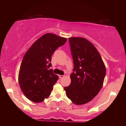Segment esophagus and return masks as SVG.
<instances>
[{
    "label": "esophagus",
    "instance_id": "34e87169",
    "mask_svg": "<svg viewBox=\"0 0 126 126\" xmlns=\"http://www.w3.org/2000/svg\"><path fill=\"white\" fill-rule=\"evenodd\" d=\"M59 78H63L64 77V76H63V75H59Z\"/></svg>",
    "mask_w": 126,
    "mask_h": 126
}]
</instances>
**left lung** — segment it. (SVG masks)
<instances>
[{"instance_id": "8db88e82", "label": "left lung", "mask_w": 126, "mask_h": 126, "mask_svg": "<svg viewBox=\"0 0 126 126\" xmlns=\"http://www.w3.org/2000/svg\"><path fill=\"white\" fill-rule=\"evenodd\" d=\"M69 41L74 62L71 83L64 90L68 98L77 105L92 101L103 86L105 65L96 48L86 38L70 37Z\"/></svg>"}]
</instances>
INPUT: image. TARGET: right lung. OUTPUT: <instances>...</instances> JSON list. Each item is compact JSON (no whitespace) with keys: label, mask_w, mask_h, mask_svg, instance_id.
<instances>
[{"label":"right lung","mask_w":126,"mask_h":126,"mask_svg":"<svg viewBox=\"0 0 126 126\" xmlns=\"http://www.w3.org/2000/svg\"><path fill=\"white\" fill-rule=\"evenodd\" d=\"M67 38L46 33L31 46L24 55L18 75L19 84L25 96L35 103L49 96L58 76L53 73L51 59L54 51Z\"/></svg>","instance_id":"obj_1"}]
</instances>
